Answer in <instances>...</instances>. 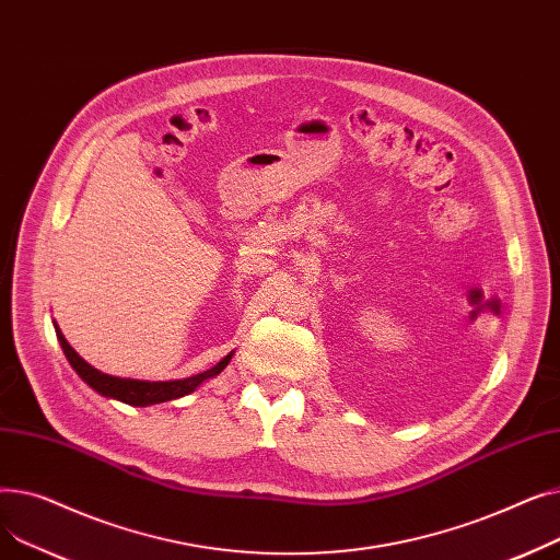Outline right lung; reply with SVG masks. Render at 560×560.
<instances>
[{
	"mask_svg": "<svg viewBox=\"0 0 560 560\" xmlns=\"http://www.w3.org/2000/svg\"><path fill=\"white\" fill-rule=\"evenodd\" d=\"M56 329V338L58 342H61L63 347V354L68 359V363L74 368V372L85 381L88 386H91L93 390H97L100 395L104 397H113L117 401H125V404H131V406H150V404H161V401H170V399H176V397H184L188 393H192L203 378L209 376H215L220 374L233 354L224 357L215 368H211L209 372H201V374H195L190 378H179V381H136V378H120V376H110V374H104L100 370H95L93 365H88L77 351L70 347V342L63 338V334Z\"/></svg>",
	"mask_w": 560,
	"mask_h": 560,
	"instance_id": "obj_1",
	"label": "right lung"
}]
</instances>
